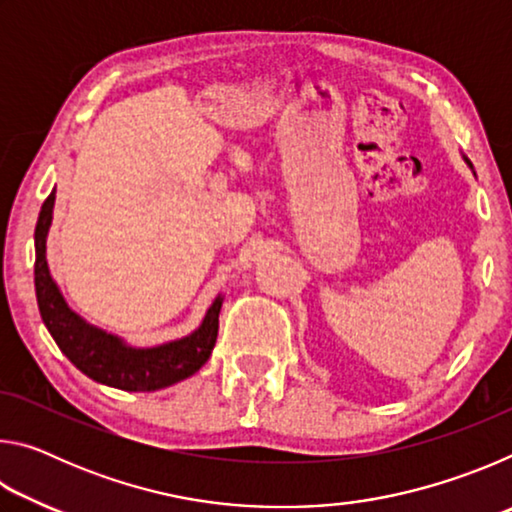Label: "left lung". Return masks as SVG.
<instances>
[{
	"label": "left lung",
	"instance_id": "8db88e82",
	"mask_svg": "<svg viewBox=\"0 0 512 512\" xmlns=\"http://www.w3.org/2000/svg\"><path fill=\"white\" fill-rule=\"evenodd\" d=\"M465 162H467V164H470V160H467V158H465ZM470 167H472V164H470Z\"/></svg>",
	"mask_w": 512,
	"mask_h": 512
}]
</instances>
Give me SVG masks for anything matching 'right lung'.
I'll list each match as a JSON object with an SVG mask.
<instances>
[{
    "label": "right lung",
    "instance_id": "add662e5",
    "mask_svg": "<svg viewBox=\"0 0 512 512\" xmlns=\"http://www.w3.org/2000/svg\"><path fill=\"white\" fill-rule=\"evenodd\" d=\"M56 189L42 203L36 223V298L42 323L54 336L60 352L79 368L83 375L119 391L140 393L160 391L178 384L201 370L214 350L219 334V311L223 296H216L207 309L203 323L183 339L155 345V348H133L115 334L90 325L69 305L58 284L49 273L47 235L54 216Z\"/></svg>",
    "mask_w": 512,
    "mask_h": 512
}]
</instances>
